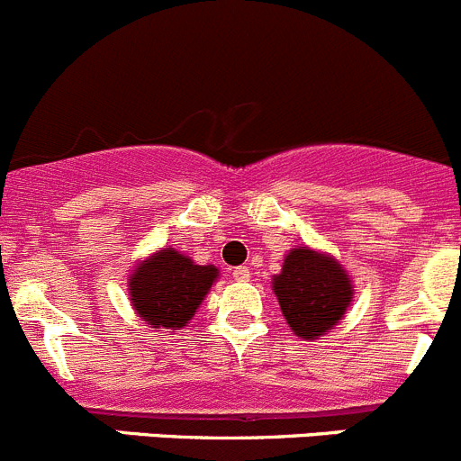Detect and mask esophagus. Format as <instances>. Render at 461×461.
Masks as SVG:
<instances>
[{"mask_svg":"<svg viewBox=\"0 0 461 461\" xmlns=\"http://www.w3.org/2000/svg\"><path fill=\"white\" fill-rule=\"evenodd\" d=\"M233 278L235 280H249L251 278V269H249V267H235Z\"/></svg>","mask_w":461,"mask_h":461,"instance_id":"esophagus-1","label":"esophagus"}]
</instances>
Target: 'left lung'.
Segmentation results:
<instances>
[{"mask_svg": "<svg viewBox=\"0 0 461 461\" xmlns=\"http://www.w3.org/2000/svg\"><path fill=\"white\" fill-rule=\"evenodd\" d=\"M280 312L301 339H319L344 319L355 296L353 278L330 253L294 247L271 278Z\"/></svg>", "mask_w": 461, "mask_h": 461, "instance_id": "8db88e82", "label": "left lung"}]
</instances>
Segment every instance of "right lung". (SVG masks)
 <instances>
[{"label":"right lung","instance_id":"obj_1","mask_svg":"<svg viewBox=\"0 0 461 461\" xmlns=\"http://www.w3.org/2000/svg\"><path fill=\"white\" fill-rule=\"evenodd\" d=\"M219 278L214 265H196L176 249L142 258L129 276V299L135 314L156 330L176 332L190 323Z\"/></svg>","mask_w":461,"mask_h":461}]
</instances>
